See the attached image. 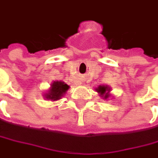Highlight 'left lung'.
I'll return each mask as SVG.
<instances>
[{
    "label": "left lung",
    "mask_w": 158,
    "mask_h": 158,
    "mask_svg": "<svg viewBox=\"0 0 158 158\" xmlns=\"http://www.w3.org/2000/svg\"><path fill=\"white\" fill-rule=\"evenodd\" d=\"M96 91L100 94V96L103 97V99H107L110 97V88L106 85H100L96 89Z\"/></svg>",
    "instance_id": "obj_1"
}]
</instances>
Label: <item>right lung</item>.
<instances>
[{"label":"right lung","instance_id":"add662e5","mask_svg":"<svg viewBox=\"0 0 158 158\" xmlns=\"http://www.w3.org/2000/svg\"><path fill=\"white\" fill-rule=\"evenodd\" d=\"M69 86L67 85L63 81H54L51 84V88L48 89V93L44 95V97L48 100L57 101L64 96V94L69 89Z\"/></svg>","mask_w":158,"mask_h":158}]
</instances>
